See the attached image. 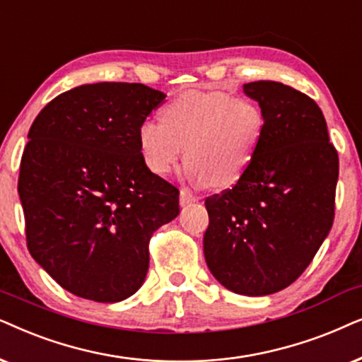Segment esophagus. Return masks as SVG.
<instances>
[{
	"mask_svg": "<svg viewBox=\"0 0 362 362\" xmlns=\"http://www.w3.org/2000/svg\"><path fill=\"white\" fill-rule=\"evenodd\" d=\"M194 202H199V197L192 194V192H190L189 189H182V190H180V205H182V206L194 204Z\"/></svg>",
	"mask_w": 362,
	"mask_h": 362,
	"instance_id": "34e87169",
	"label": "esophagus"
}]
</instances>
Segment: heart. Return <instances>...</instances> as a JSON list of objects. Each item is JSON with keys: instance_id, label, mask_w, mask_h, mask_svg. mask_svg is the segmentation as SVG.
Masks as SVG:
<instances>
[{"instance_id": "1", "label": "heart", "mask_w": 362, "mask_h": 362, "mask_svg": "<svg viewBox=\"0 0 362 362\" xmlns=\"http://www.w3.org/2000/svg\"><path fill=\"white\" fill-rule=\"evenodd\" d=\"M264 131L267 117L257 100L215 90L173 98L162 120H144L137 139L144 162L157 175H167L185 147L187 180L230 187L253 165Z\"/></svg>"}]
</instances>
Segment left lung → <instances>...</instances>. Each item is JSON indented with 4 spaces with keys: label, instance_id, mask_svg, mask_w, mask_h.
<instances>
[{
    "label": "left lung",
    "instance_id": "obj_1",
    "mask_svg": "<svg viewBox=\"0 0 362 362\" xmlns=\"http://www.w3.org/2000/svg\"><path fill=\"white\" fill-rule=\"evenodd\" d=\"M243 90L262 105L267 131L242 180L206 197L204 253L226 290L264 296L295 283L329 233L339 157L306 94L274 81Z\"/></svg>",
    "mask_w": 362,
    "mask_h": 362
}]
</instances>
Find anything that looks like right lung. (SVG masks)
<instances>
[{
    "label": "right lung",
    "mask_w": 362,
    "mask_h": 362,
    "mask_svg": "<svg viewBox=\"0 0 362 362\" xmlns=\"http://www.w3.org/2000/svg\"><path fill=\"white\" fill-rule=\"evenodd\" d=\"M163 99L137 83L84 84L31 125L18 180L28 250L72 295L132 296L153 231L180 211V192L148 170L139 148V127Z\"/></svg>",
    "instance_id": "right-lung-1"
}]
</instances>
